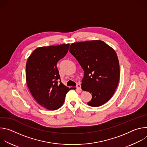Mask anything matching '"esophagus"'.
I'll use <instances>...</instances> for the list:
<instances>
[{
  "label": "esophagus",
  "mask_w": 147,
  "mask_h": 147,
  "mask_svg": "<svg viewBox=\"0 0 147 147\" xmlns=\"http://www.w3.org/2000/svg\"><path fill=\"white\" fill-rule=\"evenodd\" d=\"M76 88H77L78 90L81 91V85H80V84H77V86H76Z\"/></svg>",
  "instance_id": "34e87169"
}]
</instances>
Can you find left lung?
I'll use <instances>...</instances> for the list:
<instances>
[{"instance_id":"8db88e82","label":"left lung","mask_w":147,"mask_h":147,"mask_svg":"<svg viewBox=\"0 0 147 147\" xmlns=\"http://www.w3.org/2000/svg\"><path fill=\"white\" fill-rule=\"evenodd\" d=\"M69 52L84 71L81 88L92 94L89 106L100 107L113 96L120 78L116 52L100 40L73 43Z\"/></svg>"}]
</instances>
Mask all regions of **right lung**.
Returning <instances> with one entry per match:
<instances>
[{
    "mask_svg": "<svg viewBox=\"0 0 147 147\" xmlns=\"http://www.w3.org/2000/svg\"><path fill=\"white\" fill-rule=\"evenodd\" d=\"M70 44L43 47L34 51L26 64L28 88L40 106L50 111L60 108L71 89L61 82L57 63L63 58Z\"/></svg>",
    "mask_w": 147,
    "mask_h": 147,
    "instance_id": "obj_1",
    "label": "right lung"
}]
</instances>
